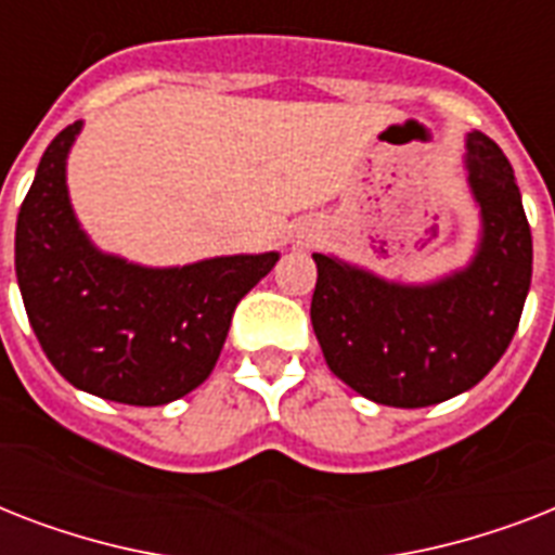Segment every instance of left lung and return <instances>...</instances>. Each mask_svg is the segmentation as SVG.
<instances>
[{
	"mask_svg": "<svg viewBox=\"0 0 555 555\" xmlns=\"http://www.w3.org/2000/svg\"><path fill=\"white\" fill-rule=\"evenodd\" d=\"M483 235L473 264L409 287L313 253V334L328 369L357 395L397 409L443 403L481 383L507 351L533 276V235L507 155L466 141Z\"/></svg>",
	"mask_w": 555,
	"mask_h": 555,
	"instance_id": "obj_1",
	"label": "left lung"
}]
</instances>
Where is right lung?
I'll list each match as a JSON object with an SVG mask.
<instances>
[{
	"mask_svg": "<svg viewBox=\"0 0 555 555\" xmlns=\"http://www.w3.org/2000/svg\"><path fill=\"white\" fill-rule=\"evenodd\" d=\"M80 120L48 143L16 218V279L30 328L72 386L164 405L209 377L235 305L279 253L152 270L91 247L68 204L65 155Z\"/></svg>",
	"mask_w": 555,
	"mask_h": 555,
	"instance_id": "add662e5",
	"label": "right lung"
}]
</instances>
